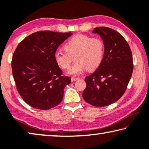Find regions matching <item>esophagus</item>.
Wrapping results in <instances>:
<instances>
[{"instance_id": "obj_1", "label": "esophagus", "mask_w": 149, "mask_h": 149, "mask_svg": "<svg viewBox=\"0 0 149 149\" xmlns=\"http://www.w3.org/2000/svg\"><path fill=\"white\" fill-rule=\"evenodd\" d=\"M79 78L78 77H72V79H71V80H72V82H74V81H76V80H77V79H78Z\"/></svg>"}]
</instances>
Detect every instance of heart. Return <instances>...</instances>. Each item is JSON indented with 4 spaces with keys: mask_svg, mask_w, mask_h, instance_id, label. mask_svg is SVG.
I'll use <instances>...</instances> for the list:
<instances>
[{
    "mask_svg": "<svg viewBox=\"0 0 149 149\" xmlns=\"http://www.w3.org/2000/svg\"><path fill=\"white\" fill-rule=\"evenodd\" d=\"M65 52L57 50L54 53L55 63L62 70L70 67L74 56L75 63L68 74L77 75L86 69L96 70L101 65L104 58V45L102 40L86 35L79 34L72 37L64 45Z\"/></svg>",
    "mask_w": 149,
    "mask_h": 149,
    "instance_id": "heart-1",
    "label": "heart"
}]
</instances>
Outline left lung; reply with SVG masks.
I'll return each mask as SVG.
<instances>
[{"label":"left lung","mask_w":149,"mask_h":149,"mask_svg":"<svg viewBox=\"0 0 149 149\" xmlns=\"http://www.w3.org/2000/svg\"><path fill=\"white\" fill-rule=\"evenodd\" d=\"M92 32L102 39L104 55L99 68L85 78L82 96L91 105L103 107L116 102L125 92L132 74V55L127 41L115 30L101 26Z\"/></svg>","instance_id":"obj_1"}]
</instances>
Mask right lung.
Here are the masks:
<instances>
[{"instance_id":"1","label":"right lung","mask_w":149,"mask_h":149,"mask_svg":"<svg viewBox=\"0 0 149 149\" xmlns=\"http://www.w3.org/2000/svg\"><path fill=\"white\" fill-rule=\"evenodd\" d=\"M72 35L41 31L29 35L17 47L12 59V72L18 92L26 104L49 110L61 103L70 77L54 59L58 47Z\"/></svg>"}]
</instances>
